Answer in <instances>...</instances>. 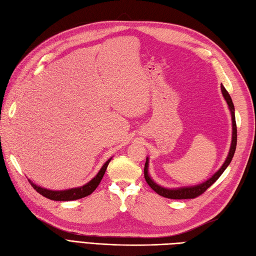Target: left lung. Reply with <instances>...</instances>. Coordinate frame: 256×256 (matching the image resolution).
Listing matches in <instances>:
<instances>
[{
    "instance_id": "left-lung-1",
    "label": "left lung",
    "mask_w": 256,
    "mask_h": 256,
    "mask_svg": "<svg viewBox=\"0 0 256 256\" xmlns=\"http://www.w3.org/2000/svg\"><path fill=\"white\" fill-rule=\"evenodd\" d=\"M221 90L223 97L226 98V102L228 104V108L232 113V122H233V136H232V144H230V152L228 156L224 162L223 166L220 168V170L216 172L212 178H209L208 180H206L205 182L198 184V186H193V187H188V188H178V189H166L161 187V186L157 184L154 182H152V178L148 175V158H146V162H145V166H144V177L146 182L148 184L150 187L158 193L159 196L166 198H172V200H187V198H196L198 196H200L203 193L210 187L212 184L216 182V180L222 175V173L226 171V168L228 166V164H230L232 159L234 157V154L236 150V145H237V126H236V120H235V108L233 104V102H232V98L228 94V92L226 90V88L221 85Z\"/></svg>"
}]
</instances>
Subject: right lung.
I'll use <instances>...</instances> for the list:
<instances>
[{
    "instance_id": "1",
    "label": "right lung",
    "mask_w": 256,
    "mask_h": 256,
    "mask_svg": "<svg viewBox=\"0 0 256 256\" xmlns=\"http://www.w3.org/2000/svg\"><path fill=\"white\" fill-rule=\"evenodd\" d=\"M111 159L108 160L106 164H104V166L102 168V170H100L99 173L92 178V180L88 182L86 184L82 186V187L80 188H74V189H68V190H62V191H52V190H48V189H44L42 187H38V186L34 184L33 182L30 184H32V187L40 193V194H42V196L47 198L49 200H79V198H85L88 196L90 194H92V192H94L96 190V188L98 187V184H100V182H102V177L106 173V170L108 168V166H109Z\"/></svg>"
}]
</instances>
